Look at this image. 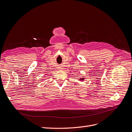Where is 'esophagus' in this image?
Here are the masks:
<instances>
[{
    "label": "esophagus",
    "mask_w": 132,
    "mask_h": 132,
    "mask_svg": "<svg viewBox=\"0 0 132 132\" xmlns=\"http://www.w3.org/2000/svg\"><path fill=\"white\" fill-rule=\"evenodd\" d=\"M59 70H62V69H63V68L59 67Z\"/></svg>",
    "instance_id": "34e87169"
}]
</instances>
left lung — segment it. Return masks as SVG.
Here are the masks:
<instances>
[{
	"mask_svg": "<svg viewBox=\"0 0 132 132\" xmlns=\"http://www.w3.org/2000/svg\"><path fill=\"white\" fill-rule=\"evenodd\" d=\"M84 78H80L79 80H80V81H83L84 80Z\"/></svg>",
	"mask_w": 132,
	"mask_h": 132,
	"instance_id": "1",
	"label": "left lung"
}]
</instances>
